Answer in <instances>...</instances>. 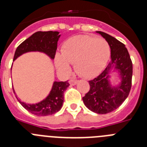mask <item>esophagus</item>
Returning a JSON list of instances; mask_svg holds the SVG:
<instances>
[{"mask_svg":"<svg viewBox=\"0 0 147 147\" xmlns=\"http://www.w3.org/2000/svg\"><path fill=\"white\" fill-rule=\"evenodd\" d=\"M77 82H78V80H75V79H71V80H69L70 85H76V83H77Z\"/></svg>","mask_w":147,"mask_h":147,"instance_id":"esophagus-1","label":"esophagus"}]
</instances>
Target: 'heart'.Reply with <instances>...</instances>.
<instances>
[{"label": "heart", "instance_id": "b5f03b06", "mask_svg": "<svg viewBox=\"0 0 147 147\" xmlns=\"http://www.w3.org/2000/svg\"><path fill=\"white\" fill-rule=\"evenodd\" d=\"M110 53V45L105 39L77 35L64 42L61 54L56 55V66L62 72L69 73L70 64L75 63L79 74L85 78L93 77L105 68Z\"/></svg>", "mask_w": 147, "mask_h": 147}]
</instances>
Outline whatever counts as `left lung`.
Wrapping results in <instances>:
<instances>
[{"label": "left lung", "instance_id": "left-lung-1", "mask_svg": "<svg viewBox=\"0 0 147 147\" xmlns=\"http://www.w3.org/2000/svg\"><path fill=\"white\" fill-rule=\"evenodd\" d=\"M107 40L111 49V61L105 71L89 81L90 90L82 98L85 105L93 112L106 114L116 110L125 101L132 86V63L124 44L102 32H96ZM118 71L121 82L113 85L109 73Z\"/></svg>", "mask_w": 147, "mask_h": 147}]
</instances>
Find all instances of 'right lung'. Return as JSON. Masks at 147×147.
<instances>
[{
	"mask_svg": "<svg viewBox=\"0 0 147 147\" xmlns=\"http://www.w3.org/2000/svg\"><path fill=\"white\" fill-rule=\"evenodd\" d=\"M59 32H37L23 41L15 51L13 61L22 54L31 51H39L48 55L51 59H54L57 42L60 34ZM69 83L66 82H54L53 86L48 96L36 104H26L16 98L26 110L37 116H46L57 113L62 107L64 101L63 93ZM15 94V90L13 89Z\"/></svg>",
	"mask_w": 147,
	"mask_h": 147,
	"instance_id": "right-lung-1",
	"label": "right lung"
}]
</instances>
